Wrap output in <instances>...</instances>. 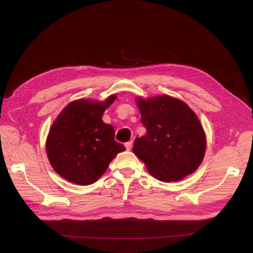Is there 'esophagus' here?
<instances>
[{"instance_id": "34e87169", "label": "esophagus", "mask_w": 253, "mask_h": 253, "mask_svg": "<svg viewBox=\"0 0 253 253\" xmlns=\"http://www.w3.org/2000/svg\"><path fill=\"white\" fill-rule=\"evenodd\" d=\"M132 144H133L132 141H129V142L125 143V147H126L127 150H131L132 149Z\"/></svg>"}]
</instances>
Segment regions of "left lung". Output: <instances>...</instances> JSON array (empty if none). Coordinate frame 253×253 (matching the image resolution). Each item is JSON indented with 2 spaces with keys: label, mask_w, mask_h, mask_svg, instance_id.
<instances>
[{
  "label": "left lung",
  "mask_w": 253,
  "mask_h": 253,
  "mask_svg": "<svg viewBox=\"0 0 253 253\" xmlns=\"http://www.w3.org/2000/svg\"><path fill=\"white\" fill-rule=\"evenodd\" d=\"M136 101L146 134L135 139L133 153L160 181H177L193 173L206 150L196 114L183 101L167 95Z\"/></svg>",
  "instance_id": "1"
}]
</instances>
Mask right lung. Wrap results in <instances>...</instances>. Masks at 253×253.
<instances>
[{
    "mask_svg": "<svg viewBox=\"0 0 253 253\" xmlns=\"http://www.w3.org/2000/svg\"><path fill=\"white\" fill-rule=\"evenodd\" d=\"M116 99L103 102L76 100L68 104L52 124L46 151L54 170L68 181L89 185L104 174L115 156L125 151L115 141L112 125L102 120L106 108Z\"/></svg>",
    "mask_w": 253,
    "mask_h": 253,
    "instance_id": "1",
    "label": "right lung"
}]
</instances>
